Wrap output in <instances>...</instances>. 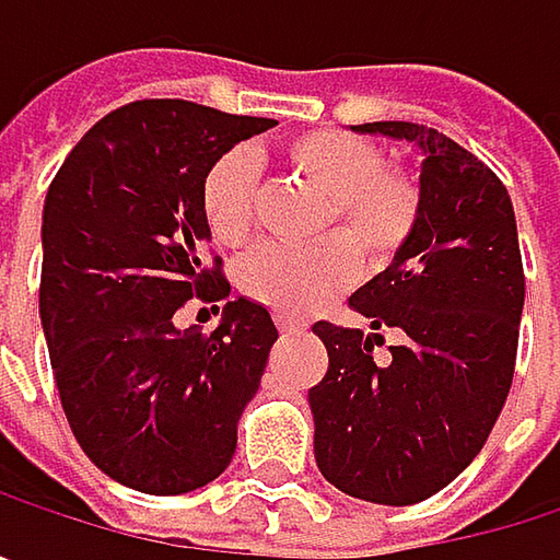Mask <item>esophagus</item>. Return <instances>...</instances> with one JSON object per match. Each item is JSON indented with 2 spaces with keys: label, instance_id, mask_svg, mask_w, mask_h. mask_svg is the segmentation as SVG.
Returning a JSON list of instances; mask_svg holds the SVG:
<instances>
[{
  "label": "esophagus",
  "instance_id": "34e87169",
  "mask_svg": "<svg viewBox=\"0 0 560 560\" xmlns=\"http://www.w3.org/2000/svg\"><path fill=\"white\" fill-rule=\"evenodd\" d=\"M276 324H279V330L284 334V337H291V334H304V330H307V320L291 317V314H276Z\"/></svg>",
  "mask_w": 560,
  "mask_h": 560
}]
</instances>
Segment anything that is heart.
<instances>
[{"label":"heart","instance_id":"obj_1","mask_svg":"<svg viewBox=\"0 0 560 560\" xmlns=\"http://www.w3.org/2000/svg\"><path fill=\"white\" fill-rule=\"evenodd\" d=\"M284 165L327 194L324 240L314 246H262L240 266L246 298L276 314H311L357 276L380 272L408 246L421 220V184L353 132L317 129L291 139ZM200 210L217 243L243 246L259 226V162L246 149L220 155L200 184Z\"/></svg>","mask_w":560,"mask_h":560}]
</instances>
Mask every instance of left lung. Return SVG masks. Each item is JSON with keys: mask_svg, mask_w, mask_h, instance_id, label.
Wrapping results in <instances>:
<instances>
[{"mask_svg": "<svg viewBox=\"0 0 560 560\" xmlns=\"http://www.w3.org/2000/svg\"><path fill=\"white\" fill-rule=\"evenodd\" d=\"M353 129L421 149V220L389 269L350 298L370 330L314 324L330 357L307 392L314 457L347 497L411 505L467 470L503 411L525 301L522 253L509 190L474 152L418 122ZM389 326L399 343L376 364Z\"/></svg>", "mask_w": 560, "mask_h": 560, "instance_id": "obj_1", "label": "left lung"}]
</instances>
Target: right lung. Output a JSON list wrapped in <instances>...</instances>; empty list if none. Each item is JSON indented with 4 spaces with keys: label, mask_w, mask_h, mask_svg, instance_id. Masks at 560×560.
<instances>
[{
    "label": "right lung",
    "mask_w": 560,
    "mask_h": 560,
    "mask_svg": "<svg viewBox=\"0 0 560 560\" xmlns=\"http://www.w3.org/2000/svg\"><path fill=\"white\" fill-rule=\"evenodd\" d=\"M279 126L187 100L103 116L63 159L42 217V327L83 454L116 483L177 497L217 480L279 340L207 262L200 184L236 142ZM226 300L213 335L177 331L189 300Z\"/></svg>",
    "instance_id": "add662e5"
}]
</instances>
